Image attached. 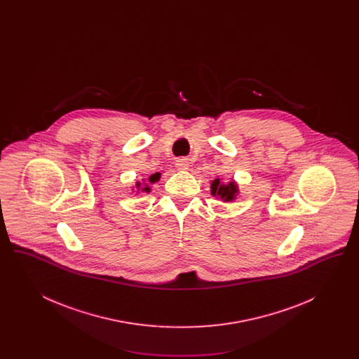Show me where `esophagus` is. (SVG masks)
I'll return each instance as SVG.
<instances>
[{"instance_id":"obj_1","label":"esophagus","mask_w":359,"mask_h":359,"mask_svg":"<svg viewBox=\"0 0 359 359\" xmlns=\"http://www.w3.org/2000/svg\"><path fill=\"white\" fill-rule=\"evenodd\" d=\"M176 167H177L179 170H187V160H186V158H179V160H176Z\"/></svg>"}]
</instances>
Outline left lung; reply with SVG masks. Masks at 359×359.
Segmentation results:
<instances>
[{"mask_svg":"<svg viewBox=\"0 0 359 359\" xmlns=\"http://www.w3.org/2000/svg\"><path fill=\"white\" fill-rule=\"evenodd\" d=\"M211 192H212V195H219L226 202V201H233V198L237 192V187L234 183L222 186V184H219V179H215L211 184Z\"/></svg>","mask_w":359,"mask_h":359,"instance_id":"obj_1","label":"left lung"}]
</instances>
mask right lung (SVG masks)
<instances>
[{"instance_id": "obj_1", "label": "right lung", "mask_w": 359, "mask_h": 359, "mask_svg": "<svg viewBox=\"0 0 359 359\" xmlns=\"http://www.w3.org/2000/svg\"><path fill=\"white\" fill-rule=\"evenodd\" d=\"M158 177H160V175H158V173H154V175H152V176L149 177V182H151V183H154L156 180H158ZM138 184H140V183H138ZM142 191H147V192H148V191H149V187H145Z\"/></svg>"}]
</instances>
